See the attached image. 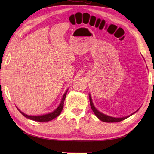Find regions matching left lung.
<instances>
[{
    "label": "left lung",
    "mask_w": 154,
    "mask_h": 154,
    "mask_svg": "<svg viewBox=\"0 0 154 154\" xmlns=\"http://www.w3.org/2000/svg\"><path fill=\"white\" fill-rule=\"evenodd\" d=\"M89 100H90L91 108V109H92V110L93 111V112L94 113V114H95L96 116L98 118V119H100V120H102L103 122H120V121H122V120H123L124 119H127L128 117H129V116H130L131 115H132L133 114L136 113L137 111L138 110H136V112L132 113L131 115H130V116H127L122 117V118H115V117H112V116H110L106 115V114H103L102 112H99V111L95 107H94L90 94H89Z\"/></svg>",
    "instance_id": "1"
}]
</instances>
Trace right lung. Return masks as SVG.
Masks as SVG:
<instances>
[{"label": "right lung", "instance_id": "right-lung-1", "mask_svg": "<svg viewBox=\"0 0 154 154\" xmlns=\"http://www.w3.org/2000/svg\"><path fill=\"white\" fill-rule=\"evenodd\" d=\"M67 93V90L66 92L64 93L63 98H62L60 104V105L58 106V107L56 109H55L54 111H53V112L51 113L43 114V115H40V116H32V115H28V114L22 112L21 110H20L18 109V108L17 109L20 111V112L23 116H25L26 118H27V119H29L34 120V121H38V122H48V121H50L51 120H53L54 119H55V118H56L61 114L62 110H63L64 100L65 99V97H66Z\"/></svg>", "mask_w": 154, "mask_h": 154}]
</instances>
